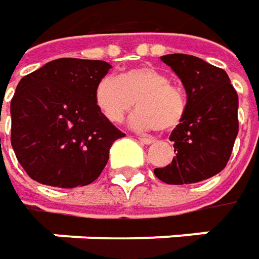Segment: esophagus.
I'll list each match as a JSON object with an SVG mask.
<instances>
[{"instance_id":"obj_1","label":"esophagus","mask_w":259,"mask_h":259,"mask_svg":"<svg viewBox=\"0 0 259 259\" xmlns=\"http://www.w3.org/2000/svg\"><path fill=\"white\" fill-rule=\"evenodd\" d=\"M139 139V142H141L142 145H153L155 143V141L153 139H149V138H138Z\"/></svg>"}]
</instances>
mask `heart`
<instances>
[{"label":"heart","mask_w":259,"mask_h":259,"mask_svg":"<svg viewBox=\"0 0 259 259\" xmlns=\"http://www.w3.org/2000/svg\"><path fill=\"white\" fill-rule=\"evenodd\" d=\"M94 101L100 114L110 123H121L132 108V126L139 130L177 129L187 113L183 90L169 82V78L151 65L126 69L116 78L104 76L96 85Z\"/></svg>","instance_id":"b5f03b06"}]
</instances>
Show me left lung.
Returning a JSON list of instances; mask_svg holds the SVG:
<instances>
[{"label":"left lung","mask_w":259,"mask_h":259,"mask_svg":"<svg viewBox=\"0 0 259 259\" xmlns=\"http://www.w3.org/2000/svg\"><path fill=\"white\" fill-rule=\"evenodd\" d=\"M174 71L187 93V113L169 141L172 162L155 168L166 184H193L219 174L226 166L238 136V94L228 73L203 59L172 53L161 58Z\"/></svg>","instance_id":"8db88e82"}]
</instances>
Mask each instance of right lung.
Returning <instances> with one entry per match:
<instances>
[{"mask_svg":"<svg viewBox=\"0 0 259 259\" xmlns=\"http://www.w3.org/2000/svg\"><path fill=\"white\" fill-rule=\"evenodd\" d=\"M110 68L104 61L62 58L21 78L11 100V145L30 178L73 188L103 172L113 142L124 136L94 101Z\"/></svg>","mask_w":259,"mask_h":259,"instance_id":"add662e5","label":"right lung"}]
</instances>
